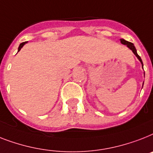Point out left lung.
<instances>
[{"mask_svg":"<svg viewBox=\"0 0 153 153\" xmlns=\"http://www.w3.org/2000/svg\"><path fill=\"white\" fill-rule=\"evenodd\" d=\"M120 42H121L122 44L126 45V46L128 47V48H130V49H131V50H132L133 53H134V55L136 56L137 57V59H139V61H140L141 63V64H142V68H143V63H142V60H141V57L139 56L138 54H137V50H136V48H135V47H134V44H133V43H131V42H127V41L124 40V39H120ZM144 74H145V72H144Z\"/></svg>","mask_w":153,"mask_h":153,"instance_id":"obj_1","label":"left lung"}]
</instances>
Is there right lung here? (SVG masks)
Returning a JSON list of instances; mask_svg holds the SVG:
<instances>
[{
    "label": "right lung",
    "mask_w": 153,
    "mask_h": 153,
    "mask_svg": "<svg viewBox=\"0 0 153 153\" xmlns=\"http://www.w3.org/2000/svg\"><path fill=\"white\" fill-rule=\"evenodd\" d=\"M26 43H27V42H23V43H21V44L19 45V48H18V52H19V51H20L21 48H23V45H24L25 44H26Z\"/></svg>",
    "instance_id": "right-lung-1"
}]
</instances>
